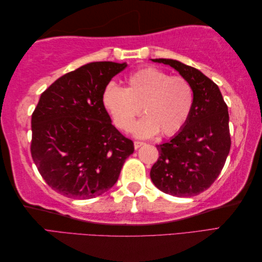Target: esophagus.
<instances>
[{
  "label": "esophagus",
  "instance_id": "1",
  "mask_svg": "<svg viewBox=\"0 0 262 262\" xmlns=\"http://www.w3.org/2000/svg\"><path fill=\"white\" fill-rule=\"evenodd\" d=\"M143 145H144L143 142H140V141H135V142H134V147H135V149L140 148V147L143 146Z\"/></svg>",
  "mask_w": 262,
  "mask_h": 262
}]
</instances>
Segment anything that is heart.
<instances>
[{"label": "heart", "instance_id": "obj_1", "mask_svg": "<svg viewBox=\"0 0 262 262\" xmlns=\"http://www.w3.org/2000/svg\"><path fill=\"white\" fill-rule=\"evenodd\" d=\"M102 102L121 130H129L141 107L145 116L135 122L133 135L147 138L161 130L170 136L186 124L193 103L192 88L181 76H170L157 68H144L127 79V86L108 84Z\"/></svg>", "mask_w": 262, "mask_h": 262}]
</instances>
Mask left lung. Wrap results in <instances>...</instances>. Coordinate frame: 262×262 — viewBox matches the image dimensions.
Masks as SVG:
<instances>
[{
    "mask_svg": "<svg viewBox=\"0 0 262 262\" xmlns=\"http://www.w3.org/2000/svg\"><path fill=\"white\" fill-rule=\"evenodd\" d=\"M192 88L193 103L186 124L171 140L157 145L160 157L149 176L155 187L176 197H193L220 176L231 148L229 111L219 86L199 70L169 58Z\"/></svg>",
    "mask_w": 262,
    "mask_h": 262,
    "instance_id": "8db88e82",
    "label": "left lung"
}]
</instances>
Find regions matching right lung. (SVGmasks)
<instances>
[{"label": "right lung", "mask_w": 262, "mask_h": 262, "mask_svg": "<svg viewBox=\"0 0 262 262\" xmlns=\"http://www.w3.org/2000/svg\"><path fill=\"white\" fill-rule=\"evenodd\" d=\"M126 68L89 63L41 93L31 117V155L47 185L65 197L90 199L108 191L134 153L102 102L104 88Z\"/></svg>", "instance_id": "add662e5"}]
</instances>
